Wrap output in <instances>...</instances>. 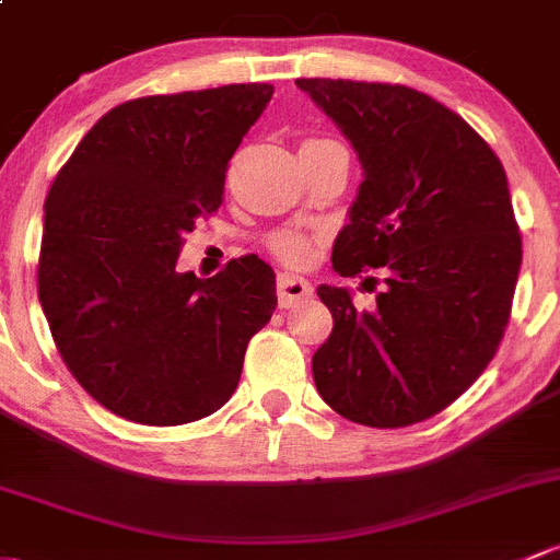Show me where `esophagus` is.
<instances>
[{"label":"esophagus","instance_id":"1","mask_svg":"<svg viewBox=\"0 0 560 560\" xmlns=\"http://www.w3.org/2000/svg\"><path fill=\"white\" fill-rule=\"evenodd\" d=\"M307 296H313V285H310V280L299 278V275L293 272L278 275V299L282 307H293V304L302 302V299Z\"/></svg>","mask_w":560,"mask_h":560}]
</instances>
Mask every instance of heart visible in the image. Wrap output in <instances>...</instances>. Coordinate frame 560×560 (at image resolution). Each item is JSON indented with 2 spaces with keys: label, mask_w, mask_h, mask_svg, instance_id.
<instances>
[{
  "label": "heart",
  "mask_w": 560,
  "mask_h": 560,
  "mask_svg": "<svg viewBox=\"0 0 560 560\" xmlns=\"http://www.w3.org/2000/svg\"><path fill=\"white\" fill-rule=\"evenodd\" d=\"M272 250L278 253L280 258H285V261L299 264L310 256V242L304 240L302 234L285 232V234H278V237L272 240Z\"/></svg>",
  "instance_id": "obj_1"
}]
</instances>
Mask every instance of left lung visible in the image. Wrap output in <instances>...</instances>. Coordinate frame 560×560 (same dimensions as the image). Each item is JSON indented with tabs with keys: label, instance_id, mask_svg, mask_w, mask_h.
<instances>
[{
	"label": "left lung",
	"instance_id": "left-lung-1",
	"mask_svg": "<svg viewBox=\"0 0 560 560\" xmlns=\"http://www.w3.org/2000/svg\"><path fill=\"white\" fill-rule=\"evenodd\" d=\"M296 85L348 137L364 175L334 269H385L372 310L355 307L350 288L318 285L334 328L313 380L353 423H420L480 377L510 320L523 247L504 166L460 115L407 85Z\"/></svg>",
	"mask_w": 560,
	"mask_h": 560
}]
</instances>
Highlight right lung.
I'll list each match as a JSON object with an SVG mask.
<instances>
[{
    "mask_svg": "<svg viewBox=\"0 0 560 560\" xmlns=\"http://www.w3.org/2000/svg\"><path fill=\"white\" fill-rule=\"evenodd\" d=\"M272 94L234 83L124 102L50 186L39 304L69 372L120 418L180 425L221 409L278 307L258 256L207 280L175 269L196 218L221 207L229 159Z\"/></svg>",
    "mask_w": 560,
    "mask_h": 560,
    "instance_id": "obj_1",
    "label": "right lung"
}]
</instances>
